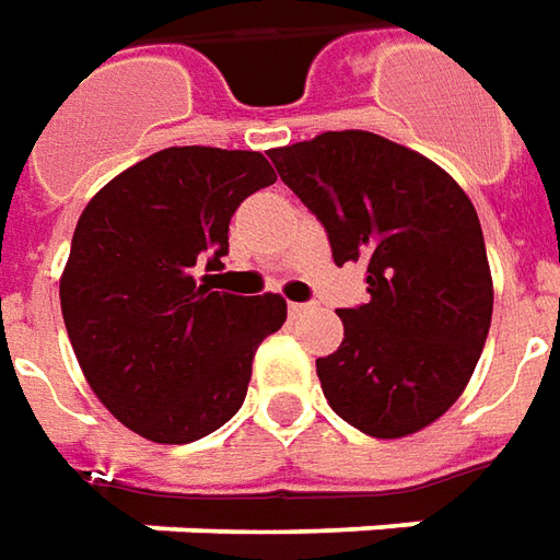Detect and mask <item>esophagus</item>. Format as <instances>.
<instances>
[{
	"label": "esophagus",
	"instance_id": "1",
	"mask_svg": "<svg viewBox=\"0 0 560 560\" xmlns=\"http://www.w3.org/2000/svg\"><path fill=\"white\" fill-rule=\"evenodd\" d=\"M288 312H291V318H300L310 312V303H288Z\"/></svg>",
	"mask_w": 560,
	"mask_h": 560
}]
</instances>
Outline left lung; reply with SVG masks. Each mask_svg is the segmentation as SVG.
<instances>
[{
    "label": "left lung",
    "mask_w": 560,
    "mask_h": 560,
    "mask_svg": "<svg viewBox=\"0 0 560 560\" xmlns=\"http://www.w3.org/2000/svg\"><path fill=\"white\" fill-rule=\"evenodd\" d=\"M325 226L334 264L368 266L371 300L340 310L343 343L315 361L337 417L374 439L435 423L488 340L493 281L481 223L451 174L371 131L269 150Z\"/></svg>",
    "instance_id": "1"
}]
</instances>
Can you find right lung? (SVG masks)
Segmentation results:
<instances>
[{
	"mask_svg": "<svg viewBox=\"0 0 560 560\" xmlns=\"http://www.w3.org/2000/svg\"><path fill=\"white\" fill-rule=\"evenodd\" d=\"M276 184L260 152L171 147L121 171L82 211L60 310L94 395L131 432L189 444L235 417L254 352L284 325L279 294L196 281L230 254V220Z\"/></svg>",
	"mask_w": 560,
	"mask_h": 560,
	"instance_id": "add662e5",
	"label": "right lung"
}]
</instances>
